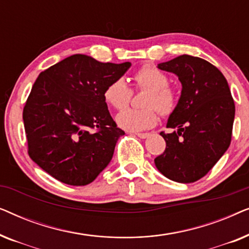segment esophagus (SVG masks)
Here are the masks:
<instances>
[{
	"mask_svg": "<svg viewBox=\"0 0 249 249\" xmlns=\"http://www.w3.org/2000/svg\"><path fill=\"white\" fill-rule=\"evenodd\" d=\"M136 135H137L139 138H142V139H145V138L149 137V135H151V134H148V132H138V134H136Z\"/></svg>",
	"mask_w": 249,
	"mask_h": 249,
	"instance_id": "1",
	"label": "esophagus"
}]
</instances>
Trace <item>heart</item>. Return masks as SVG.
<instances>
[{
    "mask_svg": "<svg viewBox=\"0 0 249 249\" xmlns=\"http://www.w3.org/2000/svg\"><path fill=\"white\" fill-rule=\"evenodd\" d=\"M137 87L148 89L144 101L145 108H127L117 115V124L128 131H142L158 124V110L161 114H170L177 104L176 93L169 87V78L154 66L142 67L134 76ZM131 89L124 78L110 83L104 90V100L117 110L129 104Z\"/></svg>",
    "mask_w": 249,
    "mask_h": 249,
    "instance_id": "1",
    "label": "heart"
}]
</instances>
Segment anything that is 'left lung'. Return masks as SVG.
<instances>
[{"label":"left lung","mask_w":249,"mask_h":249,"mask_svg":"<svg viewBox=\"0 0 249 249\" xmlns=\"http://www.w3.org/2000/svg\"><path fill=\"white\" fill-rule=\"evenodd\" d=\"M175 73L181 95L161 132L166 142L163 154L154 160L163 176L189 183L206 175L229 148L234 120V103L222 72L197 56L183 54L158 64Z\"/></svg>","instance_id":"left-lung-1"}]
</instances>
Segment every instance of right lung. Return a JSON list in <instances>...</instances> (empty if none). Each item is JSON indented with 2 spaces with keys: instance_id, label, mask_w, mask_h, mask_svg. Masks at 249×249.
<instances>
[{
  "instance_id": "right-lung-1",
  "label": "right lung",
  "mask_w": 249,
  "mask_h": 249,
  "mask_svg": "<svg viewBox=\"0 0 249 249\" xmlns=\"http://www.w3.org/2000/svg\"><path fill=\"white\" fill-rule=\"evenodd\" d=\"M130 67L74 54L39 73L22 113L28 154L39 168L71 186L88 185L107 168L124 131L104 90Z\"/></svg>"
}]
</instances>
